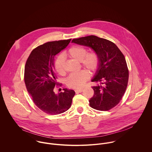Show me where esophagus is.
Returning <instances> with one entry per match:
<instances>
[{"label": "esophagus", "mask_w": 152, "mask_h": 152, "mask_svg": "<svg viewBox=\"0 0 152 152\" xmlns=\"http://www.w3.org/2000/svg\"><path fill=\"white\" fill-rule=\"evenodd\" d=\"M83 89H75V91L76 93H80V92H82L83 91Z\"/></svg>", "instance_id": "1"}]
</instances>
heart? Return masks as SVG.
<instances>
[{
    "instance_id": "b5f03b06",
    "label": "heart",
    "mask_w": 152,
    "mask_h": 152,
    "mask_svg": "<svg viewBox=\"0 0 152 152\" xmlns=\"http://www.w3.org/2000/svg\"><path fill=\"white\" fill-rule=\"evenodd\" d=\"M66 55L78 61L81 65L90 72L95 71L99 64V58L95 52L87 53L86 48L83 47L75 45L70 48ZM64 59L59 56L56 59L54 66L56 71L60 75L64 73ZM89 78V74L86 71H81L77 73L71 74L66 80L68 87L73 88H80L83 87Z\"/></svg>"
}]
</instances>
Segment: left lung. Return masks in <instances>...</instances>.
Returning <instances> with one entry per match:
<instances>
[{"label":"left lung","mask_w":152,"mask_h":152,"mask_svg":"<svg viewBox=\"0 0 152 152\" xmlns=\"http://www.w3.org/2000/svg\"><path fill=\"white\" fill-rule=\"evenodd\" d=\"M71 42L91 48L99 58L91 81L100 82L101 85L92 87L94 94L89 100L90 107L102 111L113 108L121 100L128 83L129 71L124 54L115 44L95 36L73 39Z\"/></svg>","instance_id":"1"}]
</instances>
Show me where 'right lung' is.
I'll return each instance as SVG.
<instances>
[{
	"label": "right lung",
	"mask_w": 152,
	"mask_h": 152,
	"mask_svg": "<svg viewBox=\"0 0 152 152\" xmlns=\"http://www.w3.org/2000/svg\"><path fill=\"white\" fill-rule=\"evenodd\" d=\"M71 39L44 43L34 48L25 65L24 82L28 92L36 105L44 112L58 115L71 107L75 91L64 88V92L56 94L58 85L54 73V57L65 49Z\"/></svg>",
	"instance_id": "1"
}]
</instances>
